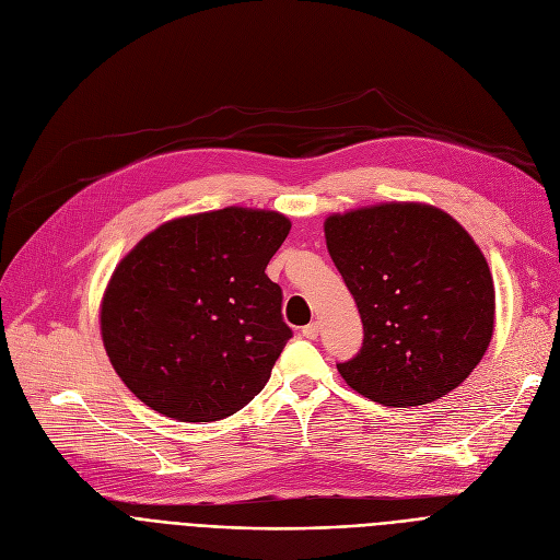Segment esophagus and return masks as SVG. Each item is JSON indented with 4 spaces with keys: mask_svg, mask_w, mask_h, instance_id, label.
<instances>
[{
    "mask_svg": "<svg viewBox=\"0 0 560 560\" xmlns=\"http://www.w3.org/2000/svg\"><path fill=\"white\" fill-rule=\"evenodd\" d=\"M302 336L308 338V340H315V338H317V322H311V325H306V327L302 329Z\"/></svg>",
    "mask_w": 560,
    "mask_h": 560,
    "instance_id": "34e87169",
    "label": "esophagus"
}]
</instances>
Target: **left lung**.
Returning a JSON list of instances; mask_svg holds the SVG:
<instances>
[{
  "instance_id": "8db88e82",
  "label": "left lung",
  "mask_w": 560,
  "mask_h": 560,
  "mask_svg": "<svg viewBox=\"0 0 560 560\" xmlns=\"http://www.w3.org/2000/svg\"><path fill=\"white\" fill-rule=\"evenodd\" d=\"M325 235L363 322L361 351L338 363L347 386L395 408L458 388L494 327L492 275L472 235L416 201L329 215Z\"/></svg>"
}]
</instances>
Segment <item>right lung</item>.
<instances>
[{"label": "right lung", "instance_id": "add662e5", "mask_svg": "<svg viewBox=\"0 0 560 560\" xmlns=\"http://www.w3.org/2000/svg\"><path fill=\"white\" fill-rule=\"evenodd\" d=\"M290 231L275 211L229 206L161 224L120 260L102 340L125 386L156 413L215 422L268 384L292 338L265 275Z\"/></svg>", "mask_w": 560, "mask_h": 560}]
</instances>
